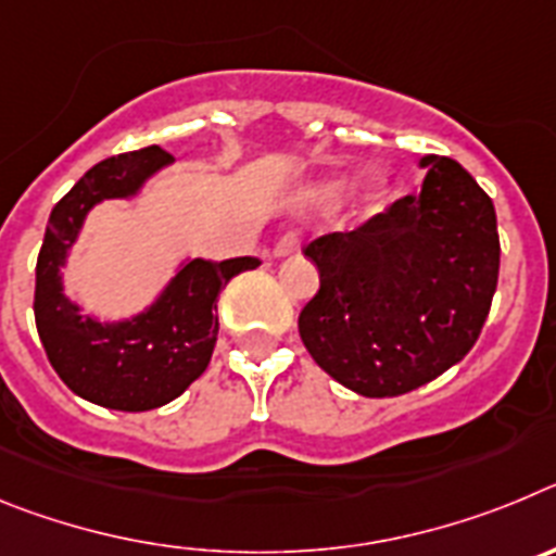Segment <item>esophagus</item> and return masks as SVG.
<instances>
[{"label":"esophagus","instance_id":"obj_1","mask_svg":"<svg viewBox=\"0 0 556 556\" xmlns=\"http://www.w3.org/2000/svg\"><path fill=\"white\" fill-rule=\"evenodd\" d=\"M298 248H301V239H298V233H287L278 239V244L273 248V255L275 258H283V255L298 253Z\"/></svg>","mask_w":556,"mask_h":556}]
</instances>
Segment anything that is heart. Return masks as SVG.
I'll return each mask as SVG.
<instances>
[{
    "label": "heart",
    "instance_id": "b5f03b06",
    "mask_svg": "<svg viewBox=\"0 0 556 556\" xmlns=\"http://www.w3.org/2000/svg\"><path fill=\"white\" fill-rule=\"evenodd\" d=\"M339 189H342V186L339 184H328L326 189L320 191V198L323 200H333L339 194ZM387 194V184H384V178H370L367 180V191H365V198L370 200V203H378V200L384 198Z\"/></svg>",
    "mask_w": 556,
    "mask_h": 556
}]
</instances>
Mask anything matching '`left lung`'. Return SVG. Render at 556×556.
<instances>
[{
    "label": "left lung",
    "instance_id": "8db88e82",
    "mask_svg": "<svg viewBox=\"0 0 556 556\" xmlns=\"http://www.w3.org/2000/svg\"><path fill=\"white\" fill-rule=\"evenodd\" d=\"M420 166V194L306 248L320 289L298 320L303 345L365 397L404 395L462 362L498 287L493 200L454 159Z\"/></svg>",
    "mask_w": 556,
    "mask_h": 556
}]
</instances>
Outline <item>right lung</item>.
Listing matches in <instances>:
<instances>
[{"label": "right lung", "mask_w": 556, "mask_h": 556, "mask_svg": "<svg viewBox=\"0 0 556 556\" xmlns=\"http://www.w3.org/2000/svg\"><path fill=\"white\" fill-rule=\"evenodd\" d=\"M172 161L161 147H144L91 166L52 208L38 253L33 308L49 365L75 395L105 409H159L203 376L217 345L219 292L233 275L258 264L253 255L219 264L189 258L144 312L116 323L83 317L68 301L61 267L88 211L102 200L136 198Z\"/></svg>", "instance_id": "1"}]
</instances>
